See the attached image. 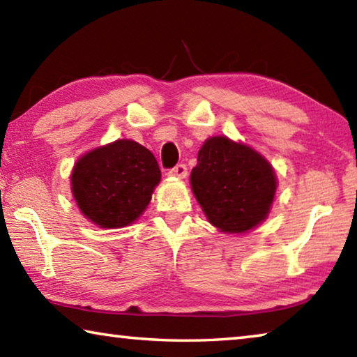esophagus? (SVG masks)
Instances as JSON below:
<instances>
[{"label":"esophagus","instance_id":"34e87169","mask_svg":"<svg viewBox=\"0 0 357 357\" xmlns=\"http://www.w3.org/2000/svg\"><path fill=\"white\" fill-rule=\"evenodd\" d=\"M170 176L174 178H185L187 176V167L184 164H178L176 167H173L170 172H168Z\"/></svg>","mask_w":357,"mask_h":357}]
</instances>
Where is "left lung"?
<instances>
[{
    "mask_svg": "<svg viewBox=\"0 0 357 357\" xmlns=\"http://www.w3.org/2000/svg\"><path fill=\"white\" fill-rule=\"evenodd\" d=\"M190 184L213 225L225 233H244L266 219L277 181L273 167L257 151L213 137L198 151Z\"/></svg>",
    "mask_w": 357,
    "mask_h": 357,
    "instance_id": "left-lung-1",
    "label": "left lung"
}]
</instances>
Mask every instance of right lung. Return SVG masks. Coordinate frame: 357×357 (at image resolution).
<instances>
[{"mask_svg":"<svg viewBox=\"0 0 357 357\" xmlns=\"http://www.w3.org/2000/svg\"><path fill=\"white\" fill-rule=\"evenodd\" d=\"M70 181L78 208L89 220L102 228H121L149 204L160 168L140 143L118 140L80 157Z\"/></svg>","mask_w":357,"mask_h":357,"instance_id":"add662e5","label":"right lung"}]
</instances>
